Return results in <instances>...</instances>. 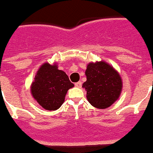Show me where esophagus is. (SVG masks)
Instances as JSON below:
<instances>
[{
	"label": "esophagus",
	"mask_w": 153,
	"mask_h": 153,
	"mask_svg": "<svg viewBox=\"0 0 153 153\" xmlns=\"http://www.w3.org/2000/svg\"><path fill=\"white\" fill-rule=\"evenodd\" d=\"M74 85L76 87H78V88H81V87H82V82H76L74 84Z\"/></svg>",
	"instance_id": "esophagus-1"
}]
</instances>
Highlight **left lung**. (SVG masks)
<instances>
[{
    "instance_id": "left-lung-1",
    "label": "left lung",
    "mask_w": 153,
    "mask_h": 153,
    "mask_svg": "<svg viewBox=\"0 0 153 153\" xmlns=\"http://www.w3.org/2000/svg\"><path fill=\"white\" fill-rule=\"evenodd\" d=\"M85 75L87 80L82 87L92 106L106 109L117 100L122 90V80L112 66L104 61L89 63Z\"/></svg>"
}]
</instances>
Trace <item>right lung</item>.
Instances as JSON below:
<instances>
[{"label": "right lung", "mask_w": 153, "mask_h": 153, "mask_svg": "<svg viewBox=\"0 0 153 153\" xmlns=\"http://www.w3.org/2000/svg\"><path fill=\"white\" fill-rule=\"evenodd\" d=\"M74 87L65 71L59 70L56 64L45 63L39 68L31 85L33 98L43 108L56 110L65 102L69 88Z\"/></svg>", "instance_id": "obj_1"}]
</instances>
